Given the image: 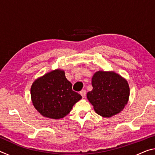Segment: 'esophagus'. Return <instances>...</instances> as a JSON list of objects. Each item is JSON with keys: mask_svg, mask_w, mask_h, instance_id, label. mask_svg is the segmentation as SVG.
<instances>
[{"mask_svg": "<svg viewBox=\"0 0 155 155\" xmlns=\"http://www.w3.org/2000/svg\"><path fill=\"white\" fill-rule=\"evenodd\" d=\"M86 91L85 90H82V91H81V92H80V94L81 96H82V98H85V97H86Z\"/></svg>", "mask_w": 155, "mask_h": 155, "instance_id": "34e87169", "label": "esophagus"}]
</instances>
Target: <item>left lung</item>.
<instances>
[{"mask_svg":"<svg viewBox=\"0 0 155 155\" xmlns=\"http://www.w3.org/2000/svg\"><path fill=\"white\" fill-rule=\"evenodd\" d=\"M93 89L87 98L96 114L110 117L121 112L128 103L130 88L127 81L112 71L100 70L91 78Z\"/></svg>","mask_w":155,"mask_h":155,"instance_id":"obj_1","label":"left lung"}]
</instances>
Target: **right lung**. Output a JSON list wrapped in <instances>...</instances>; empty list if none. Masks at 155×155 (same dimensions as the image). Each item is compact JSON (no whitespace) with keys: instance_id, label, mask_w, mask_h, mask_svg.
I'll return each instance as SVG.
<instances>
[{"instance_id":"obj_1","label":"right lung","mask_w":155,"mask_h":155,"mask_svg":"<svg viewBox=\"0 0 155 155\" xmlns=\"http://www.w3.org/2000/svg\"><path fill=\"white\" fill-rule=\"evenodd\" d=\"M72 83L64 70L56 69L34 81L31 87V98L34 107L44 117L61 119L71 111L82 98L72 89Z\"/></svg>"}]
</instances>
